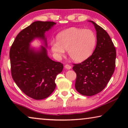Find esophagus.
<instances>
[{"mask_svg":"<svg viewBox=\"0 0 128 128\" xmlns=\"http://www.w3.org/2000/svg\"><path fill=\"white\" fill-rule=\"evenodd\" d=\"M64 68H65L66 69H68V70L70 69H71V68H72V67H71V66H70V65H69V64H66V65H65V66H64Z\"/></svg>","mask_w":128,"mask_h":128,"instance_id":"1","label":"esophagus"}]
</instances>
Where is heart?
I'll return each instance as SVG.
<instances>
[{"mask_svg": "<svg viewBox=\"0 0 128 128\" xmlns=\"http://www.w3.org/2000/svg\"><path fill=\"white\" fill-rule=\"evenodd\" d=\"M56 41L50 42L54 56L60 58L68 50L72 60L82 62L92 55L97 44V36L92 30L70 27L59 32Z\"/></svg>", "mask_w": 128, "mask_h": 128, "instance_id": "obj_1", "label": "heart"}]
</instances>
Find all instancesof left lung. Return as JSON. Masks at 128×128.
Masks as SVG:
<instances>
[{
  "mask_svg": "<svg viewBox=\"0 0 128 128\" xmlns=\"http://www.w3.org/2000/svg\"><path fill=\"white\" fill-rule=\"evenodd\" d=\"M97 34V45L92 55L73 70L77 78L75 88L83 96H92L101 92L109 82L115 66L116 50L107 32L92 21Z\"/></svg>",
  "mask_w": 128,
  "mask_h": 128,
  "instance_id": "8db88e82",
  "label": "left lung"
}]
</instances>
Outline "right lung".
<instances>
[{"mask_svg":"<svg viewBox=\"0 0 128 128\" xmlns=\"http://www.w3.org/2000/svg\"><path fill=\"white\" fill-rule=\"evenodd\" d=\"M56 23L36 21L19 32L10 50L13 79L21 90L35 100L46 98L56 87V77L64 66L52 60L48 55L45 32ZM36 39L43 45L35 48L30 43Z\"/></svg>","mask_w":128,"mask_h":128,"instance_id":"obj_1","label":"right lung"}]
</instances>
